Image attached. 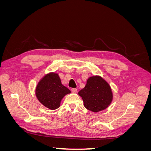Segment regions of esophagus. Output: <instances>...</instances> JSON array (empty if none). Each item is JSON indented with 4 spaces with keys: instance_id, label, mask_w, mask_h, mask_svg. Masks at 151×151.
<instances>
[{
    "instance_id": "34e87169",
    "label": "esophagus",
    "mask_w": 151,
    "mask_h": 151,
    "mask_svg": "<svg viewBox=\"0 0 151 151\" xmlns=\"http://www.w3.org/2000/svg\"><path fill=\"white\" fill-rule=\"evenodd\" d=\"M71 91H72V93H76L77 92V89L76 88H72L71 89Z\"/></svg>"
}]
</instances>
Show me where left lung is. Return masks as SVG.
<instances>
[{
  "label": "left lung",
  "instance_id": "left-lung-1",
  "mask_svg": "<svg viewBox=\"0 0 151 151\" xmlns=\"http://www.w3.org/2000/svg\"><path fill=\"white\" fill-rule=\"evenodd\" d=\"M78 94L83 99L85 108L94 113L107 108L113 98L110 86L99 76L89 77L84 88Z\"/></svg>",
  "mask_w": 151,
  "mask_h": 151
}]
</instances>
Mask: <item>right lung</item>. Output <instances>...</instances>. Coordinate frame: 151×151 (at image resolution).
<instances>
[{
	"instance_id": "obj_1",
	"label": "right lung",
	"mask_w": 151,
	"mask_h": 151,
	"mask_svg": "<svg viewBox=\"0 0 151 151\" xmlns=\"http://www.w3.org/2000/svg\"><path fill=\"white\" fill-rule=\"evenodd\" d=\"M71 92L62 84L60 77L50 72L40 80L35 89L36 96L46 108L54 110L60 106L62 99Z\"/></svg>"
}]
</instances>
